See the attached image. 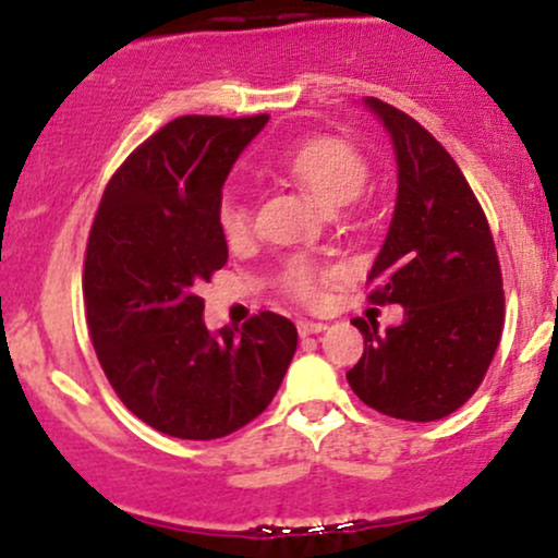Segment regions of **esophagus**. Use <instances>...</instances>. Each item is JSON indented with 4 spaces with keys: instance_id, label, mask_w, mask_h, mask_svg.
Instances as JSON below:
<instances>
[{
    "instance_id": "obj_1",
    "label": "esophagus",
    "mask_w": 558,
    "mask_h": 558,
    "mask_svg": "<svg viewBox=\"0 0 558 558\" xmlns=\"http://www.w3.org/2000/svg\"><path fill=\"white\" fill-rule=\"evenodd\" d=\"M327 329V324L324 322H308V318H300L298 322V335L300 337H311V335H318V331Z\"/></svg>"
}]
</instances>
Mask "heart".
I'll use <instances>...</instances> for the list:
<instances>
[{
	"mask_svg": "<svg viewBox=\"0 0 558 558\" xmlns=\"http://www.w3.org/2000/svg\"><path fill=\"white\" fill-rule=\"evenodd\" d=\"M284 166L290 177L327 210H337L342 205L353 203L368 179V166L359 149L342 140H331V136L305 142L303 147H298L284 160ZM221 229L229 240H240V236L247 234L250 208L245 199H223ZM284 281L292 295L303 300L313 298V292H316V271L303 260L290 263Z\"/></svg>",
	"mask_w": 558,
	"mask_h": 558,
	"instance_id": "1",
	"label": "heart"
}]
</instances>
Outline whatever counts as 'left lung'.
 Returning <instances> with one entry per match:
<instances>
[{"label":"left lung","instance_id":"8db88e82","mask_svg":"<svg viewBox=\"0 0 558 558\" xmlns=\"http://www.w3.org/2000/svg\"><path fill=\"white\" fill-rule=\"evenodd\" d=\"M387 129L398 197L366 281L374 303H398L403 322L355 318L363 355L348 381L363 403L405 422L453 414L480 387L504 329V284L490 227L464 173L403 110L363 97Z\"/></svg>","mask_w":558,"mask_h":558}]
</instances>
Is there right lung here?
Masks as SVG:
<instances>
[{
  "instance_id": "add662e5",
  "label": "right lung",
  "mask_w": 558,
  "mask_h": 558,
  "mask_svg": "<svg viewBox=\"0 0 558 558\" xmlns=\"http://www.w3.org/2000/svg\"><path fill=\"white\" fill-rule=\"evenodd\" d=\"M268 116H184L110 179L84 263L86 324L112 390L162 435L216 440L277 396L298 348L290 318L263 311L216 335L199 284L229 258L221 190Z\"/></svg>"
}]
</instances>
